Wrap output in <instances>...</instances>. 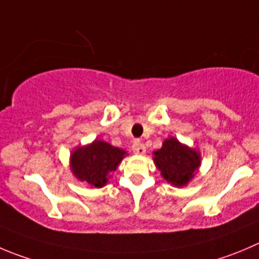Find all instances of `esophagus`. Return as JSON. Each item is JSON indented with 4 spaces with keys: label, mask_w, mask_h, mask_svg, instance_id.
<instances>
[{
    "label": "esophagus",
    "mask_w": 259,
    "mask_h": 259,
    "mask_svg": "<svg viewBox=\"0 0 259 259\" xmlns=\"http://www.w3.org/2000/svg\"><path fill=\"white\" fill-rule=\"evenodd\" d=\"M132 150H134V152L136 155H144L145 152H146V147H145V145L139 141L135 142V144L132 145Z\"/></svg>",
    "instance_id": "34e87169"
}]
</instances>
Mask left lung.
I'll use <instances>...</instances> for the list:
<instances>
[{
	"instance_id": "8db88e82",
	"label": "left lung",
	"mask_w": 259,
	"mask_h": 259,
	"mask_svg": "<svg viewBox=\"0 0 259 259\" xmlns=\"http://www.w3.org/2000/svg\"><path fill=\"white\" fill-rule=\"evenodd\" d=\"M154 162L168 183L184 187L198 170L201 156L197 150L170 137L162 142L161 149L154 151Z\"/></svg>"
}]
</instances>
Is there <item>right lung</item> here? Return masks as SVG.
<instances>
[{
	"instance_id": "right-lung-1",
	"label": "right lung",
	"mask_w": 259,
	"mask_h": 259,
	"mask_svg": "<svg viewBox=\"0 0 259 259\" xmlns=\"http://www.w3.org/2000/svg\"><path fill=\"white\" fill-rule=\"evenodd\" d=\"M125 155L124 150L102 140H95L90 145L73 150L70 161L71 170L78 181L102 188Z\"/></svg>"
}]
</instances>
